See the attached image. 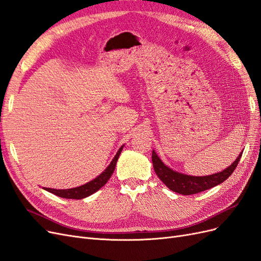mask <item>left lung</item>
<instances>
[{"instance_id": "obj_1", "label": "left lung", "mask_w": 261, "mask_h": 261, "mask_svg": "<svg viewBox=\"0 0 261 261\" xmlns=\"http://www.w3.org/2000/svg\"><path fill=\"white\" fill-rule=\"evenodd\" d=\"M151 156L155 174L171 191L178 193L180 195H193L207 191L209 188L223 183L226 178L230 177L236 167H238L239 161L242 156V152L238 159L227 169L223 170L222 172L216 173V174L207 176H191L181 174V173L173 171L168 168L167 165H164V163L159 159V156L155 154L154 151H152Z\"/></svg>"}]
</instances>
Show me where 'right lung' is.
<instances>
[{
    "label": "right lung",
    "mask_w": 261,
    "mask_h": 261,
    "mask_svg": "<svg viewBox=\"0 0 261 261\" xmlns=\"http://www.w3.org/2000/svg\"><path fill=\"white\" fill-rule=\"evenodd\" d=\"M122 149H123V146L120 148V150H118L117 153L114 156V159L112 160L111 163H110L109 167L105 170V172L102 173V174H100L97 178H94L93 180L89 181V183H87L80 187L70 188V189H53V188H44V189H46L48 192L57 195L59 197H62V198H66V199L86 198V197H88V196L92 195L93 193H96L102 186H105L107 184L109 178L111 177V175L113 174L117 159L121 154Z\"/></svg>",
    "instance_id": "1"
}]
</instances>
